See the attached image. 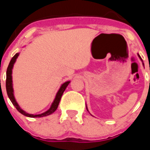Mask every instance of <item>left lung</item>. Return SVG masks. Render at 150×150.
<instances>
[{
	"instance_id": "8db88e82",
	"label": "left lung",
	"mask_w": 150,
	"mask_h": 150,
	"mask_svg": "<svg viewBox=\"0 0 150 150\" xmlns=\"http://www.w3.org/2000/svg\"><path fill=\"white\" fill-rule=\"evenodd\" d=\"M138 56H139V58H140V59H141V60H142V58H141V57H140V56H139V54H138ZM142 62H143V61H142ZM143 65H144V63H143ZM86 109H87V110H88V108H87V106H86Z\"/></svg>"
}]
</instances>
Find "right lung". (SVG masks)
<instances>
[{
  "mask_svg": "<svg viewBox=\"0 0 150 150\" xmlns=\"http://www.w3.org/2000/svg\"><path fill=\"white\" fill-rule=\"evenodd\" d=\"M19 53H16L13 57H12L11 60L10 61L9 64H8V68H7V71H6V91H7V94H8V98L10 99L11 102H12V104H13L15 107H16V110L21 113V114L27 116V117H44V116H47L49 115L52 114L53 112L56 111V110L58 107L59 104L60 99H61L63 93L65 91L67 86L69 85V83L70 82L69 81H67V82L64 83L61 86L60 88L59 89L58 92H57V95H56V97L54 99V102H53L52 104H51V107L47 110L46 112H45L42 113V114H39V115H33V114H29V113L26 112L25 111H24L23 110L21 109V107H19V104H17L16 102V99H15L14 96H13V83H12V69H13V64H14L15 62H16V59H17L18 56H19Z\"/></svg>",
  "mask_w": 150,
  "mask_h": 150,
  "instance_id": "1",
  "label": "right lung"
}]
</instances>
